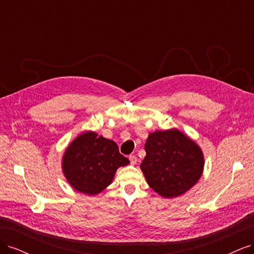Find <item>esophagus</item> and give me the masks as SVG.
Returning a JSON list of instances; mask_svg holds the SVG:
<instances>
[{
	"label": "esophagus",
	"instance_id": "34e87169",
	"mask_svg": "<svg viewBox=\"0 0 254 254\" xmlns=\"http://www.w3.org/2000/svg\"><path fill=\"white\" fill-rule=\"evenodd\" d=\"M129 160H130V163H131L132 165L136 164V161H137V158L134 156V155H131L129 156Z\"/></svg>",
	"mask_w": 254,
	"mask_h": 254
}]
</instances>
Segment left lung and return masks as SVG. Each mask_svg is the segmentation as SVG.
I'll return each mask as SVG.
<instances>
[{
	"label": "left lung",
	"instance_id": "8db88e82",
	"mask_svg": "<svg viewBox=\"0 0 254 254\" xmlns=\"http://www.w3.org/2000/svg\"><path fill=\"white\" fill-rule=\"evenodd\" d=\"M141 170L148 186L164 198L178 197L193 188L203 172L201 148L180 130H157L145 143Z\"/></svg>",
	"mask_w": 254,
	"mask_h": 254
}]
</instances>
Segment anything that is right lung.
<instances>
[{
	"mask_svg": "<svg viewBox=\"0 0 254 254\" xmlns=\"http://www.w3.org/2000/svg\"><path fill=\"white\" fill-rule=\"evenodd\" d=\"M129 164L115 142L94 131L79 134L67 146L63 157V172L71 187L79 193L97 195L109 187L115 172Z\"/></svg>",
	"mask_w": 254,
	"mask_h": 254,
	"instance_id": "obj_1",
	"label": "right lung"
}]
</instances>
